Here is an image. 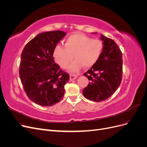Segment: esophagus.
<instances>
[{
	"mask_svg": "<svg viewBox=\"0 0 147 147\" xmlns=\"http://www.w3.org/2000/svg\"><path fill=\"white\" fill-rule=\"evenodd\" d=\"M78 76V75H75V74H70V80L72 81L73 80L76 79Z\"/></svg>",
	"mask_w": 147,
	"mask_h": 147,
	"instance_id": "esophagus-1",
	"label": "esophagus"
}]
</instances>
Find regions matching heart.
I'll use <instances>...</instances> for the list:
<instances>
[{"mask_svg":"<svg viewBox=\"0 0 147 147\" xmlns=\"http://www.w3.org/2000/svg\"><path fill=\"white\" fill-rule=\"evenodd\" d=\"M102 49L103 44L99 40L74 34L65 39V47L57 45L55 47L53 57L62 68L65 69L74 56L75 60L69 67L70 70L74 72L78 70L82 65L90 67L94 65L99 59Z\"/></svg>","mask_w":147,"mask_h":147,"instance_id":"b5f03b06","label":"heart"}]
</instances>
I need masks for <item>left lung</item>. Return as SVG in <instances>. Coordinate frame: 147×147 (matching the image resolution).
Wrapping results in <instances>:
<instances>
[{
	"mask_svg": "<svg viewBox=\"0 0 147 147\" xmlns=\"http://www.w3.org/2000/svg\"><path fill=\"white\" fill-rule=\"evenodd\" d=\"M100 39L103 42V49L99 59L83 74L90 82L83 90V94L86 99L94 102L107 99L117 90L122 80L121 50L112 39L102 34Z\"/></svg>",
	"mask_w": 147,
	"mask_h": 147,
	"instance_id": "8db88e82",
	"label": "left lung"
}]
</instances>
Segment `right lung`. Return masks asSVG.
Instances as JSON below:
<instances>
[{"instance_id":"1","label":"right lung","mask_w":147,"mask_h":147,"mask_svg":"<svg viewBox=\"0 0 147 147\" xmlns=\"http://www.w3.org/2000/svg\"><path fill=\"white\" fill-rule=\"evenodd\" d=\"M65 35L61 30L39 34L21 53L20 77L26 94L35 104L50 107L63 98L70 77L55 63L53 51Z\"/></svg>"}]
</instances>
